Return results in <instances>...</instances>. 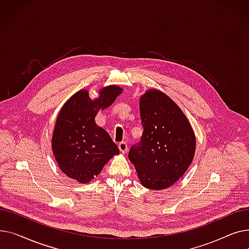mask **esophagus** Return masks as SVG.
Segmentation results:
<instances>
[{"mask_svg": "<svg viewBox=\"0 0 249 249\" xmlns=\"http://www.w3.org/2000/svg\"><path fill=\"white\" fill-rule=\"evenodd\" d=\"M118 147H119V149H120V151L122 153H125L127 151V149H128V145H127L126 142H121L120 144L118 145Z\"/></svg>", "mask_w": 249, "mask_h": 249, "instance_id": "1", "label": "esophagus"}]
</instances>
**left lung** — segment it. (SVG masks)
I'll list each match as a JSON object with an SVG mask.
<instances>
[{
	"instance_id": "left-lung-1",
	"label": "left lung",
	"mask_w": 249,
	"mask_h": 249,
	"mask_svg": "<svg viewBox=\"0 0 249 249\" xmlns=\"http://www.w3.org/2000/svg\"><path fill=\"white\" fill-rule=\"evenodd\" d=\"M141 139L128 158L141 184L150 190L174 185L192 163L196 138L187 117L162 91L149 89L140 98Z\"/></svg>"
}]
</instances>
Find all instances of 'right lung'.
<instances>
[{"label": "right lung", "mask_w": 249, "mask_h": 249, "mask_svg": "<svg viewBox=\"0 0 249 249\" xmlns=\"http://www.w3.org/2000/svg\"><path fill=\"white\" fill-rule=\"evenodd\" d=\"M121 93V88L109 86L100 90L98 99L90 100L89 91L82 89L63 105L52 135V151L62 173L69 178L86 184L119 153L106 130L96 124L95 117Z\"/></svg>", "instance_id": "add662e5"}]
</instances>
